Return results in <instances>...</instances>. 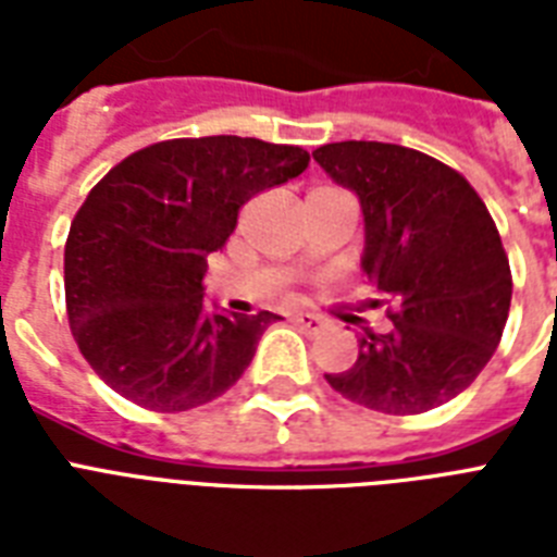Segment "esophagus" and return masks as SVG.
<instances>
[{
	"mask_svg": "<svg viewBox=\"0 0 557 557\" xmlns=\"http://www.w3.org/2000/svg\"><path fill=\"white\" fill-rule=\"evenodd\" d=\"M292 321H295L297 326H300V330H306V332L323 330V321H321V318H318V314H312V312H297V314H292Z\"/></svg>",
	"mask_w": 557,
	"mask_h": 557,
	"instance_id": "esophagus-1",
	"label": "esophagus"
}]
</instances>
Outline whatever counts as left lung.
<instances>
[{
    "label": "left lung",
    "instance_id": "1",
    "mask_svg": "<svg viewBox=\"0 0 557 557\" xmlns=\"http://www.w3.org/2000/svg\"><path fill=\"white\" fill-rule=\"evenodd\" d=\"M314 161L361 201V269L393 330L358 338V361L326 381L379 413H424L492 361L511 306L509 257L492 213L457 170L381 141L323 144Z\"/></svg>",
    "mask_w": 557,
    "mask_h": 557
}]
</instances>
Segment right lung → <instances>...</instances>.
I'll list each match as a JSON object with an SVG mask.
<instances>
[{"mask_svg": "<svg viewBox=\"0 0 557 557\" xmlns=\"http://www.w3.org/2000/svg\"><path fill=\"white\" fill-rule=\"evenodd\" d=\"M306 168L304 147L208 135L150 144L91 187L65 239V312L109 387L159 413L234 387L277 314L205 304L208 257L245 201Z\"/></svg>", "mask_w": 557, "mask_h": 557, "instance_id": "right-lung-1", "label": "right lung"}]
</instances>
